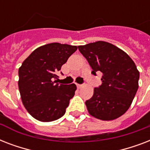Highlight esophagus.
Returning <instances> with one entry per match:
<instances>
[{"mask_svg": "<svg viewBox=\"0 0 150 150\" xmlns=\"http://www.w3.org/2000/svg\"><path fill=\"white\" fill-rule=\"evenodd\" d=\"M82 86H83V84H77V87L79 88V89H80V88Z\"/></svg>", "mask_w": 150, "mask_h": 150, "instance_id": "1", "label": "esophagus"}]
</instances>
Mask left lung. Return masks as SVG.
Listing matches in <instances>:
<instances>
[{"label": "left lung", "instance_id": "1", "mask_svg": "<svg viewBox=\"0 0 150 150\" xmlns=\"http://www.w3.org/2000/svg\"><path fill=\"white\" fill-rule=\"evenodd\" d=\"M89 62L92 74H103L102 84L86 101L92 116L110 121L123 115L130 107L139 88V72L125 52L111 43L97 41L78 47Z\"/></svg>", "mask_w": 150, "mask_h": 150}]
</instances>
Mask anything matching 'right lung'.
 I'll use <instances>...</instances> for the list:
<instances>
[{"instance_id":"add662e5","label":"right lung","mask_w":150,"mask_h":150,"mask_svg":"<svg viewBox=\"0 0 150 150\" xmlns=\"http://www.w3.org/2000/svg\"><path fill=\"white\" fill-rule=\"evenodd\" d=\"M77 50L76 46L51 43L32 52L18 69L22 103L31 116L48 122L65 114L77 89L75 84L57 83V72Z\"/></svg>"}]
</instances>
